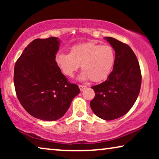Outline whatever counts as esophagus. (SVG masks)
Masks as SVG:
<instances>
[{
    "instance_id": "34e87169",
    "label": "esophagus",
    "mask_w": 159,
    "mask_h": 159,
    "mask_svg": "<svg viewBox=\"0 0 159 159\" xmlns=\"http://www.w3.org/2000/svg\"><path fill=\"white\" fill-rule=\"evenodd\" d=\"M79 88H80V90L82 91V90H84V89L87 88V87L85 85H82V84H79Z\"/></svg>"
}]
</instances>
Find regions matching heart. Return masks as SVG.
I'll use <instances>...</instances> for the list:
<instances>
[{
	"instance_id": "heart-1",
	"label": "heart",
	"mask_w": 159,
	"mask_h": 159,
	"mask_svg": "<svg viewBox=\"0 0 159 159\" xmlns=\"http://www.w3.org/2000/svg\"><path fill=\"white\" fill-rule=\"evenodd\" d=\"M115 58L114 50L110 45L90 41L74 45L69 53H57L56 63L61 72L69 77H73L81 65L83 71L79 79L98 82L107 79L111 73Z\"/></svg>"
}]
</instances>
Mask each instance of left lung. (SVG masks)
<instances>
[{"label": "left lung", "instance_id": "left-lung-1", "mask_svg": "<svg viewBox=\"0 0 159 159\" xmlns=\"http://www.w3.org/2000/svg\"><path fill=\"white\" fill-rule=\"evenodd\" d=\"M115 51L113 71L107 80L91 87L95 98L90 107L97 116L113 120L127 114L135 103L141 86V72L138 58L129 45L106 37Z\"/></svg>", "mask_w": 159, "mask_h": 159}]
</instances>
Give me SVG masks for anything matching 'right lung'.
Here are the masks:
<instances>
[{"mask_svg": "<svg viewBox=\"0 0 159 159\" xmlns=\"http://www.w3.org/2000/svg\"><path fill=\"white\" fill-rule=\"evenodd\" d=\"M61 40L35 39L14 66L15 90L23 108L37 119L56 121L66 114L80 90L68 82L56 63Z\"/></svg>", "mask_w": 159, "mask_h": 159, "instance_id": "add662e5", "label": "right lung"}]
</instances>
